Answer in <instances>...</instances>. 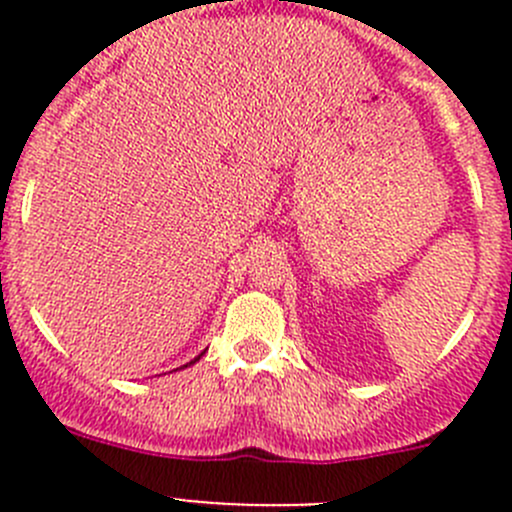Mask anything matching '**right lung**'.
<instances>
[{
    "instance_id": "obj_1",
    "label": "right lung",
    "mask_w": 512,
    "mask_h": 512,
    "mask_svg": "<svg viewBox=\"0 0 512 512\" xmlns=\"http://www.w3.org/2000/svg\"><path fill=\"white\" fill-rule=\"evenodd\" d=\"M200 356H203V354H200ZM200 356H195V359H193V361H190V364H195V361H198V359H200ZM185 366H188V364H185Z\"/></svg>"
}]
</instances>
